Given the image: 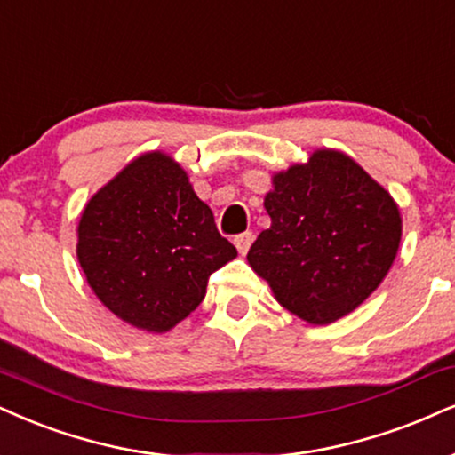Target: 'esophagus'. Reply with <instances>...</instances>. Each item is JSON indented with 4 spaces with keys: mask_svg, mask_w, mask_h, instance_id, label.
Segmentation results:
<instances>
[{
    "mask_svg": "<svg viewBox=\"0 0 455 455\" xmlns=\"http://www.w3.org/2000/svg\"><path fill=\"white\" fill-rule=\"evenodd\" d=\"M234 244H236L238 253H246V251L251 249V244H253V234L251 232H244V234H238L236 238H234Z\"/></svg>",
    "mask_w": 455,
    "mask_h": 455,
    "instance_id": "obj_1",
    "label": "esophagus"
}]
</instances>
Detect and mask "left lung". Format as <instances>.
Returning <instances> with one entry per match:
<instances>
[{"label":"left lung","instance_id":"obj_1","mask_svg":"<svg viewBox=\"0 0 455 455\" xmlns=\"http://www.w3.org/2000/svg\"><path fill=\"white\" fill-rule=\"evenodd\" d=\"M263 206L272 226L246 259L278 304L310 324L356 310L399 253V204L344 151L314 149L274 172Z\"/></svg>","mask_w":455,"mask_h":455}]
</instances>
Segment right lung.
Returning a JSON list of instances; mask_svg holds the SVG:
<instances>
[{"label": "right lung", "instance_id": "right-lung-1", "mask_svg": "<svg viewBox=\"0 0 455 455\" xmlns=\"http://www.w3.org/2000/svg\"><path fill=\"white\" fill-rule=\"evenodd\" d=\"M77 261L111 314L166 333L206 295V280L236 257L183 166L156 149L137 156L84 206Z\"/></svg>", "mask_w": 455, "mask_h": 455}]
</instances>
